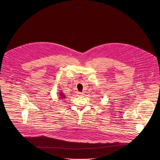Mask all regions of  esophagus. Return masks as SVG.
<instances>
[{"label": "esophagus", "instance_id": "esophagus-1", "mask_svg": "<svg viewBox=\"0 0 160 160\" xmlns=\"http://www.w3.org/2000/svg\"><path fill=\"white\" fill-rule=\"evenodd\" d=\"M77 94H78V96H82L83 94L82 93V92H77Z\"/></svg>", "mask_w": 160, "mask_h": 160}]
</instances>
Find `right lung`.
<instances>
[{
	"mask_svg": "<svg viewBox=\"0 0 160 160\" xmlns=\"http://www.w3.org/2000/svg\"><path fill=\"white\" fill-rule=\"evenodd\" d=\"M59 95V98H60V100H63V99H64L65 98H66V96H65V95H64V94L62 92H59V94H58Z\"/></svg>",
	"mask_w": 160,
	"mask_h": 160,
	"instance_id": "right-lung-1",
	"label": "right lung"
}]
</instances>
